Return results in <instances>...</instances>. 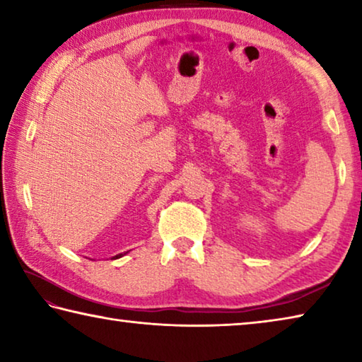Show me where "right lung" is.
Segmentation results:
<instances>
[{"label": "right lung", "instance_id": "add662e5", "mask_svg": "<svg viewBox=\"0 0 362 362\" xmlns=\"http://www.w3.org/2000/svg\"><path fill=\"white\" fill-rule=\"evenodd\" d=\"M124 254H127V252H124ZM124 254H118V255H115V257H112V259H119V257H122Z\"/></svg>", "mask_w": 362, "mask_h": 362}]
</instances>
